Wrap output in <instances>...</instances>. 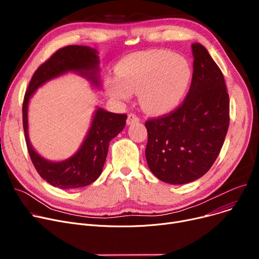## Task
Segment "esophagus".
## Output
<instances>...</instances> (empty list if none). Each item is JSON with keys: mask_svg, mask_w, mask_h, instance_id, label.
I'll list each match as a JSON object with an SVG mask.
<instances>
[{"mask_svg": "<svg viewBox=\"0 0 259 259\" xmlns=\"http://www.w3.org/2000/svg\"><path fill=\"white\" fill-rule=\"evenodd\" d=\"M139 120H140V118H139L138 116H137L136 114L131 113V114H128V116H127L126 123L130 125V124H133V123H135V122H138Z\"/></svg>", "mask_w": 259, "mask_h": 259, "instance_id": "obj_1", "label": "esophagus"}]
</instances>
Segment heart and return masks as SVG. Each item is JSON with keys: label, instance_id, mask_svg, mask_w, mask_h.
Masks as SVG:
<instances>
[{"label": "heart", "instance_id": "obj_1", "mask_svg": "<svg viewBox=\"0 0 259 259\" xmlns=\"http://www.w3.org/2000/svg\"><path fill=\"white\" fill-rule=\"evenodd\" d=\"M119 79L105 82L108 93L118 99H127L139 93L142 108L162 113L177 106L185 96L192 71L189 63L166 50H150L133 54L117 68Z\"/></svg>", "mask_w": 259, "mask_h": 259}]
</instances>
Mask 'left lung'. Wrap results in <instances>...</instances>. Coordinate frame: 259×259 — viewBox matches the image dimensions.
Wrapping results in <instances>:
<instances>
[{
	"label": "left lung",
	"instance_id": "left-lung-1",
	"mask_svg": "<svg viewBox=\"0 0 259 259\" xmlns=\"http://www.w3.org/2000/svg\"><path fill=\"white\" fill-rule=\"evenodd\" d=\"M192 79L184 101L145 122L148 167L169 184L203 177L215 162L229 127V94L221 69L203 45L192 44Z\"/></svg>",
	"mask_w": 259,
	"mask_h": 259
}]
</instances>
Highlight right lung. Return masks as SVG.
I'll list each match as a JSON object with an SVG mask.
<instances>
[{
    "instance_id": "right-lung-1",
    "label": "right lung",
    "mask_w": 259,
    "mask_h": 259,
    "mask_svg": "<svg viewBox=\"0 0 259 259\" xmlns=\"http://www.w3.org/2000/svg\"><path fill=\"white\" fill-rule=\"evenodd\" d=\"M99 59L97 51L85 46H67L58 49L34 72L23 101V127L27 149L38 175L54 187L73 189L90 185L102 172L110 141L125 126L126 114H115L98 109L85 139L74 156L62 161L50 162L32 148L28 138V102L34 91L46 81L68 71L78 72L93 84L99 87L97 76Z\"/></svg>"
}]
</instances>
